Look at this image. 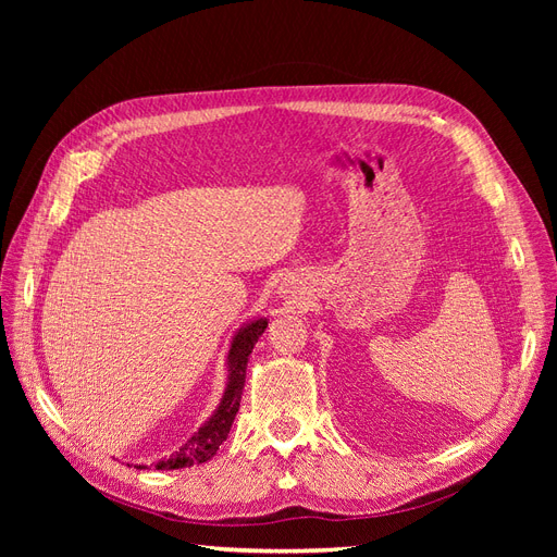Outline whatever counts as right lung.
Returning <instances> with one entry per match:
<instances>
[{
  "mask_svg": "<svg viewBox=\"0 0 557 557\" xmlns=\"http://www.w3.org/2000/svg\"><path fill=\"white\" fill-rule=\"evenodd\" d=\"M267 315H258L244 323L237 332H234L230 350H227V383H225V393L218 401L215 411L201 423V428L185 442L174 455H170L166 460H160L156 469H183V467H193L209 462L215 450L221 448V444L227 440L230 428L234 423V416L239 411V401L244 393V383H246V367H248V356L252 352V346L258 344L262 332L267 330ZM137 469H144V465H137Z\"/></svg>",
  "mask_w": 557,
  "mask_h": 557,
  "instance_id": "right-lung-1",
  "label": "right lung"
}]
</instances>
